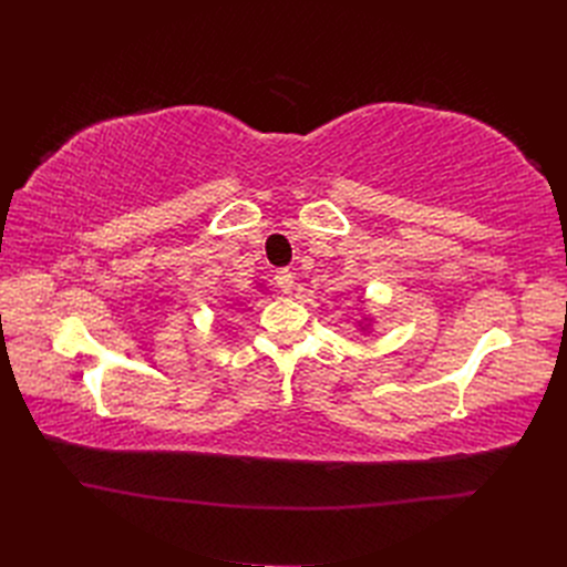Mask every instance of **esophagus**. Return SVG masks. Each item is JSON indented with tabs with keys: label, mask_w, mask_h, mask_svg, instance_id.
Masks as SVG:
<instances>
[{
	"label": "esophagus",
	"mask_w": 567,
	"mask_h": 567,
	"mask_svg": "<svg viewBox=\"0 0 567 567\" xmlns=\"http://www.w3.org/2000/svg\"><path fill=\"white\" fill-rule=\"evenodd\" d=\"M274 281H277V286L284 290V293H290V290H293V286H296V277H293V271H290V269H279L277 277H274Z\"/></svg>",
	"instance_id": "1"
}]
</instances>
